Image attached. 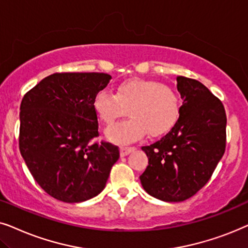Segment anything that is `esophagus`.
<instances>
[{"instance_id": "1", "label": "esophagus", "mask_w": 248, "mask_h": 248, "mask_svg": "<svg viewBox=\"0 0 248 248\" xmlns=\"http://www.w3.org/2000/svg\"><path fill=\"white\" fill-rule=\"evenodd\" d=\"M133 151H135V147H130V146H121L120 147L121 156H126V155L131 153Z\"/></svg>"}]
</instances>
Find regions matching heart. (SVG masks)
Instances as JSON below:
<instances>
[{"instance_id":"b5f03b06","label":"heart","mask_w":248,"mask_h":248,"mask_svg":"<svg viewBox=\"0 0 248 248\" xmlns=\"http://www.w3.org/2000/svg\"><path fill=\"white\" fill-rule=\"evenodd\" d=\"M94 108L107 126L113 124L129 110V120L107 130L110 140L128 143L143 136L145 131L151 137L169 131L179 117L180 101L176 92L161 82L131 79L119 85L115 94L107 90L98 92Z\"/></svg>"}]
</instances>
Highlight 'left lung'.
Instances as JSON below:
<instances>
[{
  "instance_id": "1",
  "label": "left lung",
  "mask_w": 248,
  "mask_h": 248,
  "mask_svg": "<svg viewBox=\"0 0 248 248\" xmlns=\"http://www.w3.org/2000/svg\"><path fill=\"white\" fill-rule=\"evenodd\" d=\"M179 119L160 140L143 146L148 166L140 177L155 199L183 202L210 180L226 150V111L202 82L179 76Z\"/></svg>"
}]
</instances>
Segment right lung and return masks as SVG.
<instances>
[{"label":"right lung","mask_w":248,"mask_h":248,"mask_svg":"<svg viewBox=\"0 0 248 248\" xmlns=\"http://www.w3.org/2000/svg\"><path fill=\"white\" fill-rule=\"evenodd\" d=\"M112 77L103 72L53 74L27 92L20 105L19 148L31 176L65 203L104 189L119 148L98 136L94 98Z\"/></svg>","instance_id":"add662e5"}]
</instances>
